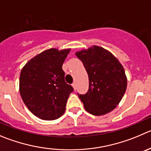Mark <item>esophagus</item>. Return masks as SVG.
<instances>
[{"mask_svg":"<svg viewBox=\"0 0 151 151\" xmlns=\"http://www.w3.org/2000/svg\"><path fill=\"white\" fill-rule=\"evenodd\" d=\"M72 86L73 87V88H74V90H76V83H73V84H72Z\"/></svg>","mask_w":151,"mask_h":151,"instance_id":"34e87169","label":"esophagus"}]
</instances>
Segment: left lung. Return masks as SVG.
Masks as SVG:
<instances>
[{
  "mask_svg": "<svg viewBox=\"0 0 151 151\" xmlns=\"http://www.w3.org/2000/svg\"><path fill=\"white\" fill-rule=\"evenodd\" d=\"M82 61L89 77V90L78 96L88 113L104 115L119 104L127 89L122 65L109 51L93 46L76 53Z\"/></svg>",
  "mask_w": 151,
  "mask_h": 151,
  "instance_id": "1",
  "label": "left lung"
}]
</instances>
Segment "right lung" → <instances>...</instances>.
I'll use <instances>...</instances> for the list:
<instances>
[{
	"label": "right lung",
	"mask_w": 151,
	"mask_h": 151,
	"mask_svg": "<svg viewBox=\"0 0 151 151\" xmlns=\"http://www.w3.org/2000/svg\"><path fill=\"white\" fill-rule=\"evenodd\" d=\"M70 49H49L32 58L20 75L19 90L23 101L35 116L55 120L65 111L71 85L64 80L62 65Z\"/></svg>",
	"instance_id": "1"
}]
</instances>
